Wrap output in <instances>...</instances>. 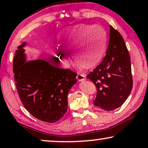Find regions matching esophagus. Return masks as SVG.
I'll use <instances>...</instances> for the list:
<instances>
[{
  "label": "esophagus",
  "instance_id": "1",
  "mask_svg": "<svg viewBox=\"0 0 148 148\" xmlns=\"http://www.w3.org/2000/svg\"><path fill=\"white\" fill-rule=\"evenodd\" d=\"M77 80L78 81H80V82H82V81H84L86 80V76L84 74H78L77 75Z\"/></svg>",
  "mask_w": 148,
  "mask_h": 148
}]
</instances>
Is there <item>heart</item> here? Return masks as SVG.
Instances as JSON below:
<instances>
[{
	"label": "heart",
	"mask_w": 148,
	"mask_h": 148,
	"mask_svg": "<svg viewBox=\"0 0 148 148\" xmlns=\"http://www.w3.org/2000/svg\"><path fill=\"white\" fill-rule=\"evenodd\" d=\"M62 43L67 49L73 47L72 57L78 62V66L90 68L99 64L105 55L107 35L101 26L78 25L64 35ZM58 56L68 65L69 58L64 49H58Z\"/></svg>",
	"instance_id": "1"
}]
</instances>
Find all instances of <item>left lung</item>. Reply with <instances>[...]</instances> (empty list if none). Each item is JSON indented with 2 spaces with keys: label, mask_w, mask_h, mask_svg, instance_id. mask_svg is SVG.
Returning <instances> with one entry per match:
<instances>
[{
  "label": "left lung",
  "mask_w": 148,
  "mask_h": 148,
  "mask_svg": "<svg viewBox=\"0 0 148 148\" xmlns=\"http://www.w3.org/2000/svg\"><path fill=\"white\" fill-rule=\"evenodd\" d=\"M87 78L97 88L94 105L104 111L120 107L130 95L133 86L130 56L122 36L112 26L105 57Z\"/></svg>",
  "instance_id": "1"
}]
</instances>
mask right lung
<instances>
[{"instance_id":"obj_1","label":"right lung","mask_w":148,"mask_h":148,"mask_svg":"<svg viewBox=\"0 0 148 148\" xmlns=\"http://www.w3.org/2000/svg\"><path fill=\"white\" fill-rule=\"evenodd\" d=\"M27 45H18L13 59V73L16 90L25 109L37 119L55 123L68 109V94L76 83L77 74L70 69H61L57 63L37 59L27 61Z\"/></svg>"}]
</instances>
